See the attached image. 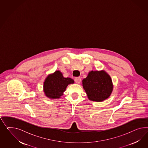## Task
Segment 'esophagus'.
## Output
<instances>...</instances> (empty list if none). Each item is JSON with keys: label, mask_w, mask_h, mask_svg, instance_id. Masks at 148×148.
Listing matches in <instances>:
<instances>
[{"label": "esophagus", "mask_w": 148, "mask_h": 148, "mask_svg": "<svg viewBox=\"0 0 148 148\" xmlns=\"http://www.w3.org/2000/svg\"><path fill=\"white\" fill-rule=\"evenodd\" d=\"M74 80L75 81V82H76V84H80L81 82V78L80 77H75V79H74Z\"/></svg>", "instance_id": "esophagus-1"}]
</instances>
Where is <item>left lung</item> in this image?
<instances>
[{
    "label": "left lung",
    "instance_id": "8db88e82",
    "mask_svg": "<svg viewBox=\"0 0 148 148\" xmlns=\"http://www.w3.org/2000/svg\"><path fill=\"white\" fill-rule=\"evenodd\" d=\"M82 86L88 99L101 102L108 98L113 90L111 76L103 70L90 71L82 80Z\"/></svg>",
    "mask_w": 148,
    "mask_h": 148
}]
</instances>
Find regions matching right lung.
Masks as SVG:
<instances>
[{
	"mask_svg": "<svg viewBox=\"0 0 148 148\" xmlns=\"http://www.w3.org/2000/svg\"><path fill=\"white\" fill-rule=\"evenodd\" d=\"M74 81L70 77H64L60 71L50 74L43 82L45 95L51 99L61 98L68 85L73 84Z\"/></svg>",
	"mask_w": 148,
	"mask_h": 148,
	"instance_id": "1",
	"label": "right lung"
}]
</instances>
